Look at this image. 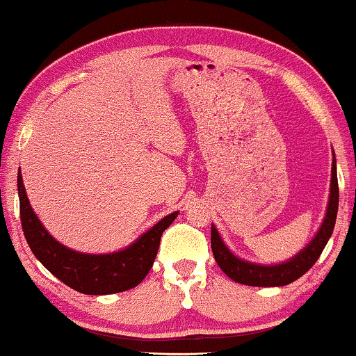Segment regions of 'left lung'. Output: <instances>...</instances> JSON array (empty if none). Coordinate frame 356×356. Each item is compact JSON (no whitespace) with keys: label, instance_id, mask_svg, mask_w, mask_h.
Segmentation results:
<instances>
[{"label":"left lung","instance_id":"1","mask_svg":"<svg viewBox=\"0 0 356 356\" xmlns=\"http://www.w3.org/2000/svg\"><path fill=\"white\" fill-rule=\"evenodd\" d=\"M335 158V156H333ZM337 211H339V179H337V166L335 160L332 165V188H330V201H328V209L323 219L322 227L317 232L312 243H310L304 251H300L296 257L289 262L279 266H259L251 262L241 261L231 254L221 238H219L216 227L211 226V249L216 259L218 266L225 272L227 277L236 280V282L244 285H254V287H279V285H287L297 280L312 267L320 257L323 249L330 239L333 227H335Z\"/></svg>","mask_w":356,"mask_h":356}]
</instances>
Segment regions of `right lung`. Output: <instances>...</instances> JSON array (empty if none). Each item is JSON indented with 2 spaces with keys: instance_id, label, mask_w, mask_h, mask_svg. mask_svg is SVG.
I'll return each mask as SVG.
<instances>
[{
  "instance_id": "1",
  "label": "right lung",
  "mask_w": 356,
  "mask_h": 356,
  "mask_svg": "<svg viewBox=\"0 0 356 356\" xmlns=\"http://www.w3.org/2000/svg\"><path fill=\"white\" fill-rule=\"evenodd\" d=\"M17 193L21 226L31 251L60 282L87 296H105L137 287L152 269L161 234L178 216V211L165 216L125 251L90 256L64 248L44 229L31 209L21 173H17Z\"/></svg>"
}]
</instances>
